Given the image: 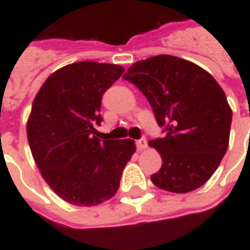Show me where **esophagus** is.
<instances>
[{
  "instance_id": "esophagus-1",
  "label": "esophagus",
  "mask_w": 250,
  "mask_h": 250,
  "mask_svg": "<svg viewBox=\"0 0 250 250\" xmlns=\"http://www.w3.org/2000/svg\"><path fill=\"white\" fill-rule=\"evenodd\" d=\"M136 145V150L138 151H142V150H145L147 147V141L146 138H141V139H138V141L135 142Z\"/></svg>"
}]
</instances>
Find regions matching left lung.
<instances>
[{"mask_svg":"<svg viewBox=\"0 0 250 250\" xmlns=\"http://www.w3.org/2000/svg\"><path fill=\"white\" fill-rule=\"evenodd\" d=\"M123 79L146 96L165 132L150 142L163 162L152 184L171 193L201 188L229 145L231 109L220 84L201 66L168 55L135 62Z\"/></svg>","mask_w":250,"mask_h":250,"instance_id":"left-lung-1","label":"left lung"}]
</instances>
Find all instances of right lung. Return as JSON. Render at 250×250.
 Listing matches in <instances>:
<instances>
[{
	"label": "right lung",
	"instance_id": "add662e5",
	"mask_svg": "<svg viewBox=\"0 0 250 250\" xmlns=\"http://www.w3.org/2000/svg\"><path fill=\"white\" fill-rule=\"evenodd\" d=\"M125 72L115 64L73 62L46 79L35 98L26 134L42 178L55 193L76 206H95L114 197L135 152L131 139L102 141L104 92Z\"/></svg>",
	"mask_w": 250,
	"mask_h": 250
}]
</instances>
